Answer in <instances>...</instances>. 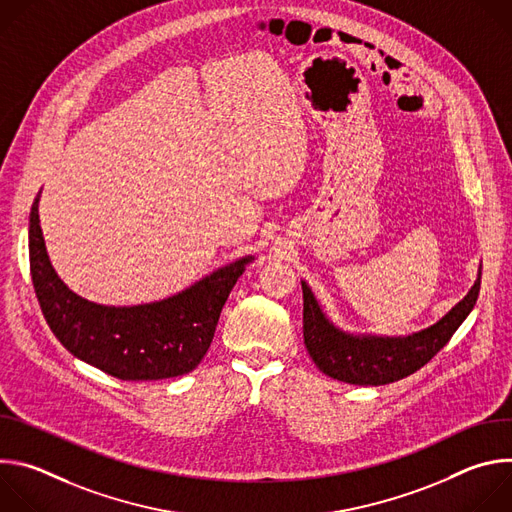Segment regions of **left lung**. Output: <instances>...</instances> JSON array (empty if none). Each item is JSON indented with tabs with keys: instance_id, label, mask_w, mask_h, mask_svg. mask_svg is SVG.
I'll return each mask as SVG.
<instances>
[{
	"instance_id": "left-lung-1",
	"label": "left lung",
	"mask_w": 512,
	"mask_h": 512,
	"mask_svg": "<svg viewBox=\"0 0 512 512\" xmlns=\"http://www.w3.org/2000/svg\"><path fill=\"white\" fill-rule=\"evenodd\" d=\"M480 277L482 265L478 279L462 302L433 326L409 336L350 334L336 328L322 312L308 283L302 281L304 344L316 367L336 381L373 387L395 383L419 371L450 342L478 300Z\"/></svg>"
}]
</instances>
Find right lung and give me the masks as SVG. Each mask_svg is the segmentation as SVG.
<instances>
[{"label":"right lung","instance_id":"add662e5","mask_svg":"<svg viewBox=\"0 0 512 512\" xmlns=\"http://www.w3.org/2000/svg\"><path fill=\"white\" fill-rule=\"evenodd\" d=\"M38 202L40 192L30 212V271L42 314L60 344L121 381H160L194 371L212 342L231 289L255 257H241L160 302L95 304L70 291L56 275L40 229Z\"/></svg>","mask_w":512,"mask_h":512}]
</instances>
